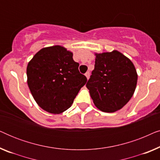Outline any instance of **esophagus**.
Returning <instances> with one entry per match:
<instances>
[{
    "mask_svg": "<svg viewBox=\"0 0 160 160\" xmlns=\"http://www.w3.org/2000/svg\"><path fill=\"white\" fill-rule=\"evenodd\" d=\"M85 76H86L87 79H89V76H90V73H89V72H87V73H85Z\"/></svg>",
    "mask_w": 160,
    "mask_h": 160,
    "instance_id": "obj_1",
    "label": "esophagus"
}]
</instances>
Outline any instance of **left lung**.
Returning a JSON list of instances; mask_svg holds the SVG:
<instances>
[{"instance_id": "left-lung-1", "label": "left lung", "mask_w": 160, "mask_h": 160, "mask_svg": "<svg viewBox=\"0 0 160 160\" xmlns=\"http://www.w3.org/2000/svg\"><path fill=\"white\" fill-rule=\"evenodd\" d=\"M95 56V69L86 87L98 109L115 112L132 97L138 80L136 70L132 61L117 50Z\"/></svg>"}]
</instances>
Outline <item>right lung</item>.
I'll return each mask as SVG.
<instances>
[{
    "mask_svg": "<svg viewBox=\"0 0 160 160\" xmlns=\"http://www.w3.org/2000/svg\"><path fill=\"white\" fill-rule=\"evenodd\" d=\"M73 53L61 46L41 49L28 62V84L37 104L58 114L73 104L87 78L78 71Z\"/></svg>",
    "mask_w": 160,
    "mask_h": 160,
    "instance_id": "add662e5",
    "label": "right lung"
}]
</instances>
